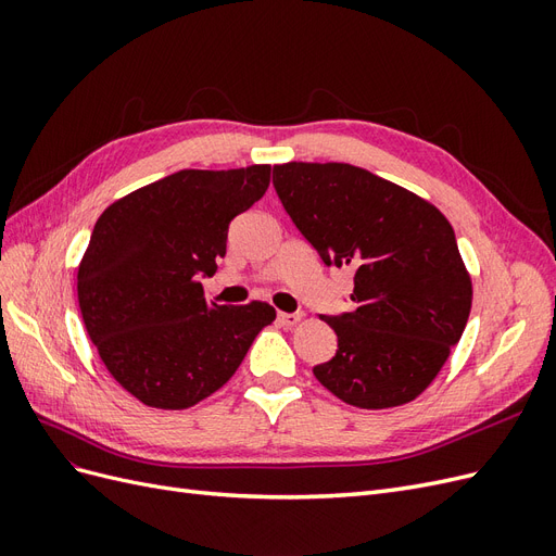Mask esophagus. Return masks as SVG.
Masks as SVG:
<instances>
[{
	"label": "esophagus",
	"instance_id": "esophagus-1",
	"mask_svg": "<svg viewBox=\"0 0 556 556\" xmlns=\"http://www.w3.org/2000/svg\"><path fill=\"white\" fill-rule=\"evenodd\" d=\"M278 323L285 327H294L301 323V313H278Z\"/></svg>",
	"mask_w": 556,
	"mask_h": 556
}]
</instances>
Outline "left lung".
I'll return each instance as SVG.
<instances>
[{
	"mask_svg": "<svg viewBox=\"0 0 556 556\" xmlns=\"http://www.w3.org/2000/svg\"><path fill=\"white\" fill-rule=\"evenodd\" d=\"M274 188L323 262L355 274L352 311L323 315L339 350L315 378L366 410L417 399L459 343L473 301L447 217L343 162L276 164Z\"/></svg>",
	"mask_w": 556,
	"mask_h": 556,
	"instance_id": "left-lung-1",
	"label": "left lung"
}]
</instances>
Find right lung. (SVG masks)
Here are the masks:
<instances>
[{"instance_id":"1","label":"right lung","mask_w":556,"mask_h":556,"mask_svg":"<svg viewBox=\"0 0 556 556\" xmlns=\"http://www.w3.org/2000/svg\"><path fill=\"white\" fill-rule=\"evenodd\" d=\"M268 180V164L182 169L99 215L78 264L80 315L109 374L143 406L182 410L211 396L276 319L266 301L217 306L201 285Z\"/></svg>"}]
</instances>
